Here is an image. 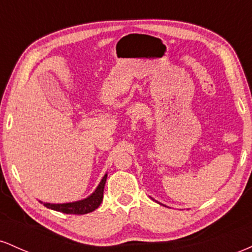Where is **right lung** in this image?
Listing matches in <instances>:
<instances>
[{"mask_svg":"<svg viewBox=\"0 0 252 252\" xmlns=\"http://www.w3.org/2000/svg\"><path fill=\"white\" fill-rule=\"evenodd\" d=\"M106 176H108L106 174L104 175V178L100 181V184L98 185L96 190L89 198L84 199V200L67 202V204H48V202L42 201L40 202L43 204V206H46L47 209L66 213V215H86V213H90L96 210L100 205V202L103 201V193L104 186H105L106 182Z\"/></svg>","mask_w":252,"mask_h":252,"instance_id":"add662e5","label":"right lung"}]
</instances>
